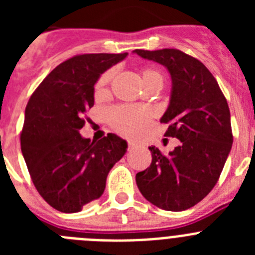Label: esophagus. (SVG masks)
I'll list each match as a JSON object with an SVG mask.
<instances>
[{
    "mask_svg": "<svg viewBox=\"0 0 255 255\" xmlns=\"http://www.w3.org/2000/svg\"><path fill=\"white\" fill-rule=\"evenodd\" d=\"M136 147V143H134V141H129V149H132V148Z\"/></svg>",
    "mask_w": 255,
    "mask_h": 255,
    "instance_id": "obj_1",
    "label": "esophagus"
}]
</instances>
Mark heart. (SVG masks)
I'll list each match as a JSON object with an SVG mask.
<instances>
[{"label":"heart","mask_w":255,"mask_h":255,"mask_svg":"<svg viewBox=\"0 0 255 255\" xmlns=\"http://www.w3.org/2000/svg\"><path fill=\"white\" fill-rule=\"evenodd\" d=\"M112 73L107 71L100 78L96 85V94L101 96L107 92L108 83L111 80ZM141 82L147 88L152 84H163L161 73L153 69H144L141 71ZM152 119V112L148 108L134 107V106H123L114 108L108 114V121L111 126L120 134L126 136H135L143 131Z\"/></svg>","instance_id":"heart-1"}]
</instances>
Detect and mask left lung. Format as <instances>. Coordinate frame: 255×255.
Listing matches in <instances>:
<instances>
[{
    "instance_id": "8db88e82",
    "label": "left lung",
    "mask_w": 255,
    "mask_h": 255,
    "mask_svg": "<svg viewBox=\"0 0 255 255\" xmlns=\"http://www.w3.org/2000/svg\"><path fill=\"white\" fill-rule=\"evenodd\" d=\"M132 52L167 69L172 87L161 123L168 124L166 136L181 141L168 155L149 147L152 163L136 173V185L155 207L185 211L213 189L229 157L233 147L229 105L215 76L197 58L172 48Z\"/></svg>"
}]
</instances>
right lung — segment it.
<instances>
[{
    "label": "right lung",
    "mask_w": 255,
    "mask_h": 255,
    "mask_svg": "<svg viewBox=\"0 0 255 255\" xmlns=\"http://www.w3.org/2000/svg\"><path fill=\"white\" fill-rule=\"evenodd\" d=\"M128 53H89L52 70L25 108L20 144L31 180L47 203L64 213L80 212L102 197L106 180L128 149L126 140L107 134L83 138L85 114L94 106V85Z\"/></svg>",
    "instance_id": "add662e5"
}]
</instances>
